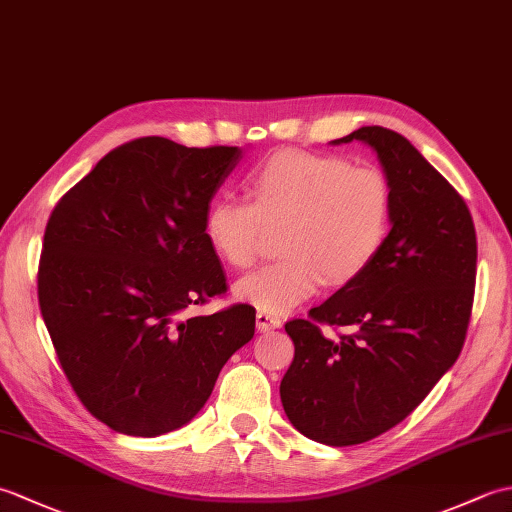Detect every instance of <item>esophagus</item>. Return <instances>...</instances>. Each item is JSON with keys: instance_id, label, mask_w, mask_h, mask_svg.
I'll use <instances>...</instances> for the list:
<instances>
[{"instance_id": "34e87169", "label": "esophagus", "mask_w": 512, "mask_h": 512, "mask_svg": "<svg viewBox=\"0 0 512 512\" xmlns=\"http://www.w3.org/2000/svg\"><path fill=\"white\" fill-rule=\"evenodd\" d=\"M255 319H257V330L259 332H270V330L281 328V319L275 317V314H270V312L259 310Z\"/></svg>"}]
</instances>
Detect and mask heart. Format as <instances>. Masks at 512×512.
<instances>
[{
    "mask_svg": "<svg viewBox=\"0 0 512 512\" xmlns=\"http://www.w3.org/2000/svg\"><path fill=\"white\" fill-rule=\"evenodd\" d=\"M246 199L215 198L204 237L224 264L255 262L266 231H279L277 262L235 281V299L281 314L323 286H345L376 262L391 228V184L372 162L284 149L244 180Z\"/></svg>",
    "mask_w": 512,
    "mask_h": 512,
    "instance_id": "heart-1",
    "label": "heart"
}]
</instances>
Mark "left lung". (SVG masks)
Masks as SVG:
<instances>
[{
	"label": "left lung",
	"mask_w": 512,
	"mask_h": 512,
	"mask_svg": "<svg viewBox=\"0 0 512 512\" xmlns=\"http://www.w3.org/2000/svg\"><path fill=\"white\" fill-rule=\"evenodd\" d=\"M361 140L383 165L394 195L391 231L365 273L292 319L295 358L281 380L284 411L303 436L350 447L396 427L458 361L469 328L477 239L462 195L405 136L361 127L334 145ZM350 324L325 340L318 328Z\"/></svg>",
	"instance_id": "8db88e82"
}]
</instances>
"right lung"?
Here are the masks:
<instances>
[{"label":"right lung","mask_w":512,"mask_h":512,"mask_svg":"<svg viewBox=\"0 0 512 512\" xmlns=\"http://www.w3.org/2000/svg\"><path fill=\"white\" fill-rule=\"evenodd\" d=\"M242 158L145 136L112 149L46 226L39 308L74 394L127 436L180 429L255 334L248 303L187 317L226 292L204 211Z\"/></svg>","instance_id":"add662e5"}]
</instances>
